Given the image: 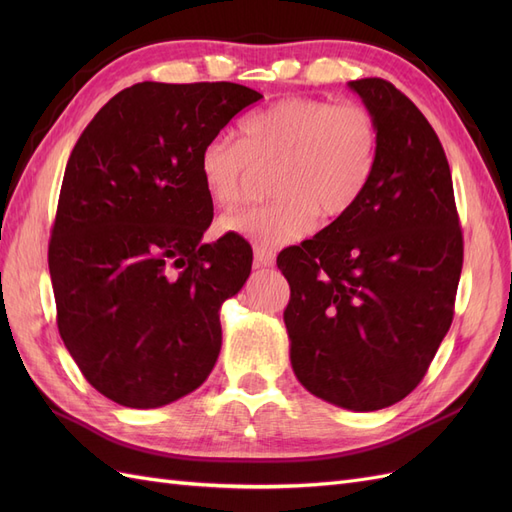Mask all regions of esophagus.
Here are the masks:
<instances>
[{
    "instance_id": "esophagus-1",
    "label": "esophagus",
    "mask_w": 512,
    "mask_h": 512,
    "mask_svg": "<svg viewBox=\"0 0 512 512\" xmlns=\"http://www.w3.org/2000/svg\"><path fill=\"white\" fill-rule=\"evenodd\" d=\"M275 265V254L267 247H256L254 250V267L256 269H267Z\"/></svg>"
}]
</instances>
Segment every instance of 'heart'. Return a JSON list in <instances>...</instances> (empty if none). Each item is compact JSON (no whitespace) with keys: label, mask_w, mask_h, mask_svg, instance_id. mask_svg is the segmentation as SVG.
I'll list each match as a JSON object with an SVG mask.
<instances>
[{"label":"heart","mask_w":512,"mask_h":512,"mask_svg":"<svg viewBox=\"0 0 512 512\" xmlns=\"http://www.w3.org/2000/svg\"><path fill=\"white\" fill-rule=\"evenodd\" d=\"M378 123L367 108L292 96L252 113L241 141L215 136L198 170L215 205H237L260 175H273L271 203L224 215L220 232L260 245H284L324 224L344 220L376 173Z\"/></svg>","instance_id":"b5f03b06"}]
</instances>
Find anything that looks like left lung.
<instances>
[{
  "label": "left lung",
  "instance_id": "1",
  "mask_svg": "<svg viewBox=\"0 0 512 512\" xmlns=\"http://www.w3.org/2000/svg\"><path fill=\"white\" fill-rule=\"evenodd\" d=\"M348 87L374 115V179L344 220L277 256L290 284V363L333 406L374 412L410 395L451 329L463 265L438 134L384 79Z\"/></svg>",
  "mask_w": 512,
  "mask_h": 512
}]
</instances>
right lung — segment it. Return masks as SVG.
<instances>
[{
    "mask_svg": "<svg viewBox=\"0 0 512 512\" xmlns=\"http://www.w3.org/2000/svg\"><path fill=\"white\" fill-rule=\"evenodd\" d=\"M258 91L237 83H138L76 141L61 183L49 271L64 344L98 393L160 408L196 391L222 348L220 307L252 247L203 243L213 200L198 158Z\"/></svg>",
    "mask_w": 512,
    "mask_h": 512,
    "instance_id": "1",
    "label": "right lung"
}]
</instances>
